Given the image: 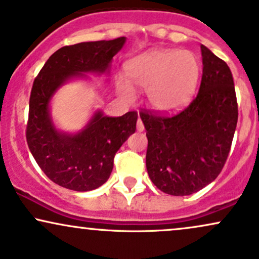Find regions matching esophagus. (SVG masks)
<instances>
[{
    "label": "esophagus",
    "mask_w": 259,
    "mask_h": 259,
    "mask_svg": "<svg viewBox=\"0 0 259 259\" xmlns=\"http://www.w3.org/2000/svg\"><path fill=\"white\" fill-rule=\"evenodd\" d=\"M136 129H138V132H144L145 130V126H144V123H142L141 119H138V124H136Z\"/></svg>",
    "instance_id": "1"
}]
</instances>
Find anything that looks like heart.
Segmentation results:
<instances>
[{
    "instance_id": "obj_1",
    "label": "heart",
    "mask_w": 259,
    "mask_h": 259,
    "mask_svg": "<svg viewBox=\"0 0 259 259\" xmlns=\"http://www.w3.org/2000/svg\"><path fill=\"white\" fill-rule=\"evenodd\" d=\"M124 69L127 80L115 78V88L124 99H133V86L146 89L151 108L170 114L185 108L194 99L201 65L190 51L153 49L129 59Z\"/></svg>"
}]
</instances>
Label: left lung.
<instances>
[{
	"mask_svg": "<svg viewBox=\"0 0 259 259\" xmlns=\"http://www.w3.org/2000/svg\"><path fill=\"white\" fill-rule=\"evenodd\" d=\"M201 53L200 90L189 107L173 117L140 113L148 140V177L168 195H192L215 180L236 129L239 113L230 68L203 45Z\"/></svg>",
	"mask_w": 259,
	"mask_h": 259,
	"instance_id": "left-lung-1",
	"label": "left lung"
}]
</instances>
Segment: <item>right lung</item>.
<instances>
[{"label": "right lung", "instance_id": "1", "mask_svg": "<svg viewBox=\"0 0 259 259\" xmlns=\"http://www.w3.org/2000/svg\"><path fill=\"white\" fill-rule=\"evenodd\" d=\"M126 37L64 46L47 59L32 84L26 141L38 167L53 183L73 191H91L108 180L113 159L136 130L138 113L108 117L97 109L78 133L61 132L51 115L58 89L86 74L109 73Z\"/></svg>", "mask_w": 259, "mask_h": 259}]
</instances>
